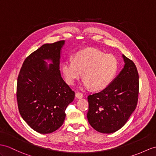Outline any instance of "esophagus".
I'll list each match as a JSON object with an SVG mask.
<instances>
[{"label": "esophagus", "instance_id": "obj_1", "mask_svg": "<svg viewBox=\"0 0 156 156\" xmlns=\"http://www.w3.org/2000/svg\"><path fill=\"white\" fill-rule=\"evenodd\" d=\"M75 96L77 98H81L83 97V94L80 92H77L75 93Z\"/></svg>", "mask_w": 156, "mask_h": 156}]
</instances>
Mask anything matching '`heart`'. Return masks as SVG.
<instances>
[{"label": "heart", "instance_id": "heart-1", "mask_svg": "<svg viewBox=\"0 0 156 156\" xmlns=\"http://www.w3.org/2000/svg\"><path fill=\"white\" fill-rule=\"evenodd\" d=\"M119 62L115 56L105 54L95 48H87L76 52L73 60L64 61L62 71L66 82L73 85L83 72V85L95 90L107 88L115 77Z\"/></svg>", "mask_w": 156, "mask_h": 156}]
</instances>
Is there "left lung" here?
I'll list each match as a JSON object with an SVG mask.
<instances>
[{
	"instance_id": "obj_1",
	"label": "left lung",
	"mask_w": 156,
	"mask_h": 156,
	"mask_svg": "<svg viewBox=\"0 0 156 156\" xmlns=\"http://www.w3.org/2000/svg\"><path fill=\"white\" fill-rule=\"evenodd\" d=\"M124 66L107 88L89 94L87 119L94 130L113 133L126 124L136 108L139 93V75L134 63L122 55Z\"/></svg>"
}]
</instances>
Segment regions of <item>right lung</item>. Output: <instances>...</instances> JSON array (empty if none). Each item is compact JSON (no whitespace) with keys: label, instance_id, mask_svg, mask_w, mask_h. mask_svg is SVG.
<instances>
[{"label":"right lung","instance_id":"obj_1","mask_svg":"<svg viewBox=\"0 0 156 156\" xmlns=\"http://www.w3.org/2000/svg\"><path fill=\"white\" fill-rule=\"evenodd\" d=\"M65 41L45 44L24 60L17 79L18 107L22 119L34 130L49 134L66 119V110L75 92L59 71L61 49ZM51 60L49 66L44 61Z\"/></svg>","mask_w":156,"mask_h":156}]
</instances>
